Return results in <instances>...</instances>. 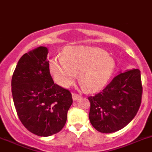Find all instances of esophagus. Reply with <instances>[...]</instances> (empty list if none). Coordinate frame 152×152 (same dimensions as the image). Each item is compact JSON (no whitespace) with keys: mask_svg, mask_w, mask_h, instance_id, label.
<instances>
[{"mask_svg":"<svg viewBox=\"0 0 152 152\" xmlns=\"http://www.w3.org/2000/svg\"><path fill=\"white\" fill-rule=\"evenodd\" d=\"M72 100H78L79 98H80V96H81L79 95V94H76V93H72Z\"/></svg>","mask_w":152,"mask_h":152,"instance_id":"esophagus-1","label":"esophagus"}]
</instances>
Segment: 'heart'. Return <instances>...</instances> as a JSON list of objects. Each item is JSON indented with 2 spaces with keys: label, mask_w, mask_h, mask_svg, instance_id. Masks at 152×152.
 <instances>
[{
  "label": "heart",
  "mask_w": 152,
  "mask_h": 152,
  "mask_svg": "<svg viewBox=\"0 0 152 152\" xmlns=\"http://www.w3.org/2000/svg\"><path fill=\"white\" fill-rule=\"evenodd\" d=\"M115 69L113 58L104 50L94 47L76 45L64 49L62 57L49 62V70L54 80L63 87L69 86L77 73L82 86L90 92L102 90L109 82Z\"/></svg>",
  "instance_id": "1"
}]
</instances>
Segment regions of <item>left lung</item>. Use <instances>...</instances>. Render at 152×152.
Here are the masks:
<instances>
[{"label":"left lung","instance_id":"left-lung-1","mask_svg":"<svg viewBox=\"0 0 152 152\" xmlns=\"http://www.w3.org/2000/svg\"><path fill=\"white\" fill-rule=\"evenodd\" d=\"M142 85L137 69L118 74L102 92L89 96L90 123L101 133H113L134 119L141 103Z\"/></svg>","mask_w":152,"mask_h":152}]
</instances>
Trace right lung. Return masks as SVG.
Returning a JSON list of instances; mask_svg holds the SVG:
<instances>
[{"label": "right lung", "mask_w": 152, "mask_h": 152, "mask_svg": "<svg viewBox=\"0 0 152 152\" xmlns=\"http://www.w3.org/2000/svg\"><path fill=\"white\" fill-rule=\"evenodd\" d=\"M48 48L25 53L18 62L11 80L17 114L30 132L48 137L63 128L72 104V94L54 81L49 72Z\"/></svg>", "instance_id": "add662e5"}]
</instances>
